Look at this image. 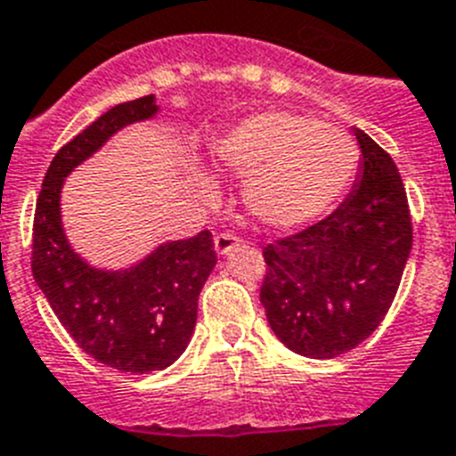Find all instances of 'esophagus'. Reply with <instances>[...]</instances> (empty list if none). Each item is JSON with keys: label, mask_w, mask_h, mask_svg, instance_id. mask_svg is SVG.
I'll use <instances>...</instances> for the list:
<instances>
[{"label": "esophagus", "mask_w": 456, "mask_h": 456, "mask_svg": "<svg viewBox=\"0 0 456 456\" xmlns=\"http://www.w3.org/2000/svg\"><path fill=\"white\" fill-rule=\"evenodd\" d=\"M237 247H240V237L232 235V232H219V235L214 237V249H216L219 256H228Z\"/></svg>", "instance_id": "34e87169"}]
</instances>
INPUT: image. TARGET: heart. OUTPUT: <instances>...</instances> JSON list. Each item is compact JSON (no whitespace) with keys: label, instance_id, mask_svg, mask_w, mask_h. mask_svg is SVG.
Instances as JSON below:
<instances>
[{"label":"heart","instance_id":"obj_1","mask_svg":"<svg viewBox=\"0 0 456 456\" xmlns=\"http://www.w3.org/2000/svg\"><path fill=\"white\" fill-rule=\"evenodd\" d=\"M214 158L244 182V207L277 228L312 224L333 209L359 167L354 139L310 116L270 109L214 142Z\"/></svg>","mask_w":456,"mask_h":456}]
</instances>
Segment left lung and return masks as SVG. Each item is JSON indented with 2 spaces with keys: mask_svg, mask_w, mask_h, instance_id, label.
<instances>
[{
  "mask_svg": "<svg viewBox=\"0 0 456 456\" xmlns=\"http://www.w3.org/2000/svg\"><path fill=\"white\" fill-rule=\"evenodd\" d=\"M361 172L319 224L268 244L261 287L270 329L291 352L333 359L389 312L412 249L408 195L389 153L354 127Z\"/></svg>",
  "mask_w": 456,
  "mask_h": 456,
  "instance_id": "1",
  "label": "left lung"
}]
</instances>
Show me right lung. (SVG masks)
Masks as SVG:
<instances>
[{"instance_id": "right-lung-1", "label": "right lung", "mask_w": 456, "mask_h": 456, "mask_svg": "<svg viewBox=\"0 0 456 456\" xmlns=\"http://www.w3.org/2000/svg\"><path fill=\"white\" fill-rule=\"evenodd\" d=\"M156 97L123 102L67 142L51 160L37 198L32 274L55 317L95 361L120 372L172 366L193 336L198 296L216 265L212 232L158 244L123 270H102L77 254L60 214L65 179L118 130L158 114Z\"/></svg>"}]
</instances>
